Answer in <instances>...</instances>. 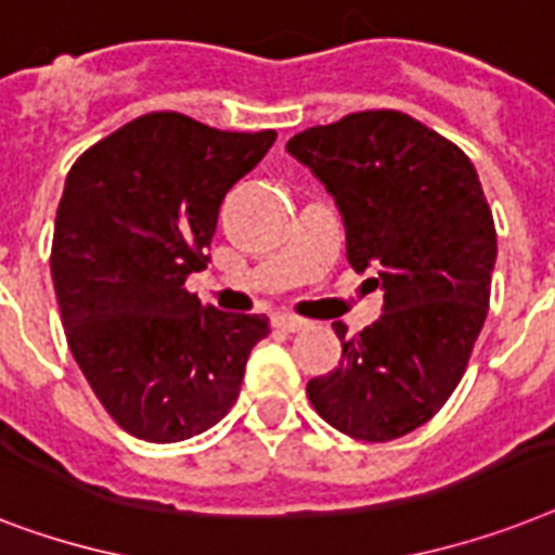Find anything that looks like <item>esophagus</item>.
<instances>
[{"instance_id":"esophagus-1","label":"esophagus","mask_w":555,"mask_h":555,"mask_svg":"<svg viewBox=\"0 0 555 555\" xmlns=\"http://www.w3.org/2000/svg\"><path fill=\"white\" fill-rule=\"evenodd\" d=\"M272 323L283 332H300L309 326V321H304V318H298V314H289V312H278L272 318Z\"/></svg>"}]
</instances>
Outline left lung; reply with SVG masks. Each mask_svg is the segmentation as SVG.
Wrapping results in <instances>:
<instances>
[{
  "label": "left lung",
  "instance_id": "left-lung-1",
  "mask_svg": "<svg viewBox=\"0 0 555 555\" xmlns=\"http://www.w3.org/2000/svg\"><path fill=\"white\" fill-rule=\"evenodd\" d=\"M286 152L335 197L349 266L384 292V314L354 338L332 323L344 354L306 396L344 436H406L453 396L490 306L499 246L476 168L401 111L306 128Z\"/></svg>",
  "mask_w": 555,
  "mask_h": 555
}]
</instances>
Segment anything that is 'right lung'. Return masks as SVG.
Returning a JSON list of instances; mask_svg holds the SVG:
<instances>
[{
	"label": "right lung",
	"instance_id": "add662e5",
	"mask_svg": "<svg viewBox=\"0 0 555 555\" xmlns=\"http://www.w3.org/2000/svg\"><path fill=\"white\" fill-rule=\"evenodd\" d=\"M274 140L157 111L70 166L53 225V289L74 361L134 438L201 436L241 396L269 318L203 306L185 278L206 269L225 192Z\"/></svg>",
	"mask_w": 555,
	"mask_h": 555
}]
</instances>
